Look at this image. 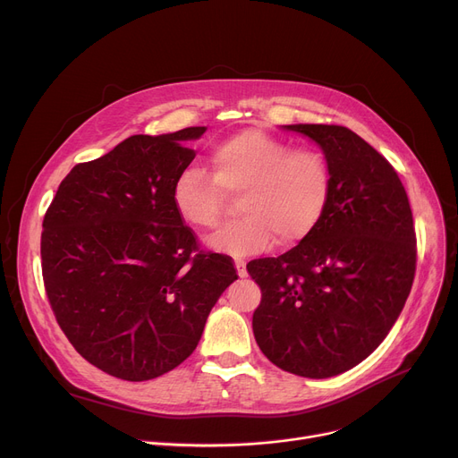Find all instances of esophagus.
Instances as JSON below:
<instances>
[{
	"mask_svg": "<svg viewBox=\"0 0 458 458\" xmlns=\"http://www.w3.org/2000/svg\"><path fill=\"white\" fill-rule=\"evenodd\" d=\"M234 266H236V272H238V277H248V270H246V262L242 260V259H236L234 260Z\"/></svg>",
	"mask_w": 458,
	"mask_h": 458,
	"instance_id": "esophagus-1",
	"label": "esophagus"
}]
</instances>
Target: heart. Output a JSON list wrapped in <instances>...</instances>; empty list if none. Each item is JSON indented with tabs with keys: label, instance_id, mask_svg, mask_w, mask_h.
I'll return each instance as SVG.
<instances>
[{
	"label": "heart",
	"instance_id": "1",
	"mask_svg": "<svg viewBox=\"0 0 458 458\" xmlns=\"http://www.w3.org/2000/svg\"><path fill=\"white\" fill-rule=\"evenodd\" d=\"M212 172L191 165L172 186L179 218L196 229L218 225L225 195L240 194L242 216L222 225L207 242L234 257L253 255L279 244L307 240L324 220L333 196V174L324 153L292 149L260 129L240 131L208 151Z\"/></svg>",
	"mask_w": 458,
	"mask_h": 458
}]
</instances>
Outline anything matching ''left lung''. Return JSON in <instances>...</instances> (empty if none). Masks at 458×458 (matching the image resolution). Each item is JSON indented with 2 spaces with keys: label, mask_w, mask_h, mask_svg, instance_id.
Listing matches in <instances>:
<instances>
[{
  "label": "left lung",
  "mask_w": 458,
  "mask_h": 458,
  "mask_svg": "<svg viewBox=\"0 0 458 458\" xmlns=\"http://www.w3.org/2000/svg\"><path fill=\"white\" fill-rule=\"evenodd\" d=\"M284 127L324 149L333 196L307 240L277 259L248 262L262 292L253 333L281 369L326 379L369 357L395 324L416 274V231L397 172L357 132Z\"/></svg>",
  "instance_id": "1"
}]
</instances>
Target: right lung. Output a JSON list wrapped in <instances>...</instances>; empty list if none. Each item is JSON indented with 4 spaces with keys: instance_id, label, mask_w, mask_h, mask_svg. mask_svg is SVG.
<instances>
[{
    "instance_id": "add662e5",
    "label": "right lung",
    "mask_w": 458,
    "mask_h": 458,
    "mask_svg": "<svg viewBox=\"0 0 458 458\" xmlns=\"http://www.w3.org/2000/svg\"><path fill=\"white\" fill-rule=\"evenodd\" d=\"M205 127L132 134L81 163L42 222L47 301L75 352L123 381H149L196 349L210 309L238 279L231 257L201 250L172 203Z\"/></svg>"
}]
</instances>
